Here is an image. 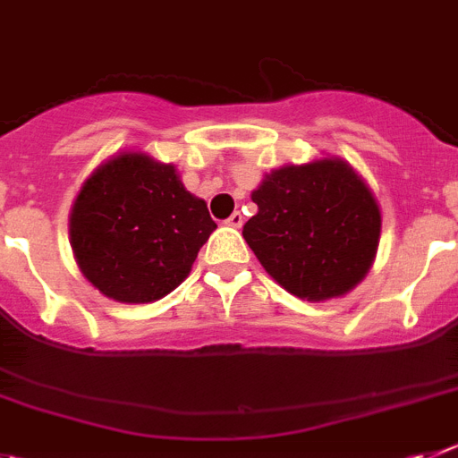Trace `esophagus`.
Here are the masks:
<instances>
[{
  "instance_id": "1",
  "label": "esophagus",
  "mask_w": 458,
  "mask_h": 458,
  "mask_svg": "<svg viewBox=\"0 0 458 458\" xmlns=\"http://www.w3.org/2000/svg\"><path fill=\"white\" fill-rule=\"evenodd\" d=\"M225 225H229V226H236V229H238V226H242V216H241V211H233L232 216L226 217V220H225Z\"/></svg>"
}]
</instances>
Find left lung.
Listing matches in <instances>:
<instances>
[{"mask_svg":"<svg viewBox=\"0 0 458 458\" xmlns=\"http://www.w3.org/2000/svg\"><path fill=\"white\" fill-rule=\"evenodd\" d=\"M257 216L242 238L267 275L309 301L350 293L370 270L381 213L366 182L341 158L284 165L251 192Z\"/></svg>","mask_w":458,"mask_h":458,"instance_id":"8db88e82","label":"left lung"}]
</instances>
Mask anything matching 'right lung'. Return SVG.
<instances>
[{
    "instance_id": "add662e5",
    "label": "right lung",
    "mask_w": 458,
    "mask_h": 458,
    "mask_svg": "<svg viewBox=\"0 0 458 458\" xmlns=\"http://www.w3.org/2000/svg\"><path fill=\"white\" fill-rule=\"evenodd\" d=\"M172 163L123 152L92 172L70 213L79 270L102 295L147 304L172 293L216 232Z\"/></svg>"
}]
</instances>
